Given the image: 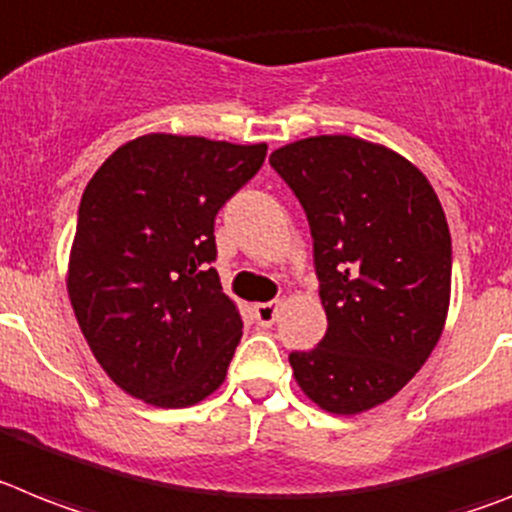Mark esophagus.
<instances>
[{
    "label": "esophagus",
    "instance_id": "1",
    "mask_svg": "<svg viewBox=\"0 0 512 512\" xmlns=\"http://www.w3.org/2000/svg\"><path fill=\"white\" fill-rule=\"evenodd\" d=\"M279 310H282V305L279 303H259V305H253V318H256L259 326H272V323L279 318Z\"/></svg>",
    "mask_w": 512,
    "mask_h": 512
}]
</instances>
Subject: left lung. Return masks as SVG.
Returning a JSON list of instances; mask_svg holds the SVG:
<instances>
[{
  "instance_id": "left-lung-1",
  "label": "left lung",
  "mask_w": 512,
  "mask_h": 512,
  "mask_svg": "<svg viewBox=\"0 0 512 512\" xmlns=\"http://www.w3.org/2000/svg\"><path fill=\"white\" fill-rule=\"evenodd\" d=\"M303 204L329 329L292 352L300 391L323 412L393 399L432 355L451 308V230L427 176L391 147L321 134L272 152Z\"/></svg>"
}]
</instances>
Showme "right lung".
I'll list each match as a JSON object with an SVG mask.
<instances>
[{
    "label": "right lung",
    "mask_w": 512,
    "mask_h": 512,
    "mask_svg": "<svg viewBox=\"0 0 512 512\" xmlns=\"http://www.w3.org/2000/svg\"><path fill=\"white\" fill-rule=\"evenodd\" d=\"M264 157L266 142L152 131L87 183L69 303L100 368L134 399L181 409L225 383L243 318L209 269L214 217Z\"/></svg>",
    "instance_id": "obj_1"
}]
</instances>
